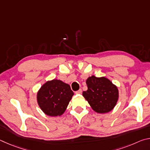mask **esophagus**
<instances>
[{
  "label": "esophagus",
  "instance_id": "esophagus-1",
  "mask_svg": "<svg viewBox=\"0 0 150 150\" xmlns=\"http://www.w3.org/2000/svg\"><path fill=\"white\" fill-rule=\"evenodd\" d=\"M81 93H82V90L81 89L78 90L77 91H76L75 92V94H77V95H80V94H81Z\"/></svg>",
  "mask_w": 150,
  "mask_h": 150
}]
</instances>
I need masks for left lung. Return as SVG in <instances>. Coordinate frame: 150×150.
Instances as JSON below:
<instances>
[{
    "instance_id": "8db88e82",
    "label": "left lung",
    "mask_w": 150,
    "mask_h": 150,
    "mask_svg": "<svg viewBox=\"0 0 150 150\" xmlns=\"http://www.w3.org/2000/svg\"><path fill=\"white\" fill-rule=\"evenodd\" d=\"M86 83L88 89L83 91V96L94 111L105 114L115 107L119 98L118 88L108 79L92 75L87 78Z\"/></svg>"
}]
</instances>
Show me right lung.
<instances>
[{
    "label": "right lung",
    "instance_id": "add662e5",
    "mask_svg": "<svg viewBox=\"0 0 150 150\" xmlns=\"http://www.w3.org/2000/svg\"><path fill=\"white\" fill-rule=\"evenodd\" d=\"M74 95L70 85L61 80L47 81L37 93V103L45 115H62Z\"/></svg>",
    "mask_w": 150,
    "mask_h": 150
}]
</instances>
